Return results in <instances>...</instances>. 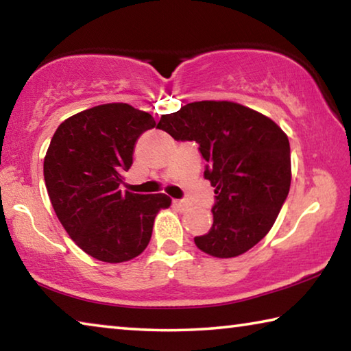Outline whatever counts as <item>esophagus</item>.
<instances>
[{
    "mask_svg": "<svg viewBox=\"0 0 351 351\" xmlns=\"http://www.w3.org/2000/svg\"><path fill=\"white\" fill-rule=\"evenodd\" d=\"M173 204H175L176 207H186V206H187V201H184V199H173Z\"/></svg>",
    "mask_w": 351,
    "mask_h": 351,
    "instance_id": "esophagus-1",
    "label": "esophagus"
}]
</instances>
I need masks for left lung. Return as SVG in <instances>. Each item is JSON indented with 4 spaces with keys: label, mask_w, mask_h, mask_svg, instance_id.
Listing matches in <instances>:
<instances>
[{
    "label": "left lung",
    "mask_w": 351,
    "mask_h": 351,
    "mask_svg": "<svg viewBox=\"0 0 351 351\" xmlns=\"http://www.w3.org/2000/svg\"><path fill=\"white\" fill-rule=\"evenodd\" d=\"M175 141H193L215 187L210 230L195 237L218 258L245 254L269 232L288 197L289 141L260 112L234 102L203 100L164 114L158 123Z\"/></svg>",
    "instance_id": "8db88e82"
}]
</instances>
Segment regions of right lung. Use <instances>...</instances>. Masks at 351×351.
Here are the masks:
<instances>
[{
	"instance_id": "obj_1",
	"label": "right lung",
	"mask_w": 351,
	"mask_h": 351,
	"mask_svg": "<svg viewBox=\"0 0 351 351\" xmlns=\"http://www.w3.org/2000/svg\"><path fill=\"white\" fill-rule=\"evenodd\" d=\"M156 125L152 114L127 104H106L58 125L45 158L52 207L77 246L106 263L128 261L152 239L154 217L169 207L164 193L122 192L139 136Z\"/></svg>"
}]
</instances>
